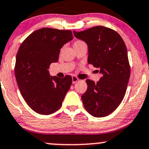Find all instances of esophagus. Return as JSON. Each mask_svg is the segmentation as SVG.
I'll use <instances>...</instances> for the list:
<instances>
[{
  "instance_id": "1",
  "label": "esophagus",
  "mask_w": 149,
  "mask_h": 149,
  "mask_svg": "<svg viewBox=\"0 0 149 149\" xmlns=\"http://www.w3.org/2000/svg\"><path fill=\"white\" fill-rule=\"evenodd\" d=\"M78 81H79V79H78L77 77H76V76H73V77H72V81H73V84H75L76 82H77Z\"/></svg>"
}]
</instances>
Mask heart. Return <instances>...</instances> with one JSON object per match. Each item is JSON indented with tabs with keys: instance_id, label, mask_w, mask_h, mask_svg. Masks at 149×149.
Wrapping results in <instances>:
<instances>
[{
	"instance_id": "heart-1",
	"label": "heart",
	"mask_w": 149,
	"mask_h": 149,
	"mask_svg": "<svg viewBox=\"0 0 149 149\" xmlns=\"http://www.w3.org/2000/svg\"><path fill=\"white\" fill-rule=\"evenodd\" d=\"M84 42L81 41V40H77V41H76L74 42V44H73V46L74 45H79V44H81V43H83Z\"/></svg>"
}]
</instances>
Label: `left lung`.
<instances>
[{"label": "left lung", "instance_id": "8db88e82", "mask_svg": "<svg viewBox=\"0 0 149 149\" xmlns=\"http://www.w3.org/2000/svg\"><path fill=\"white\" fill-rule=\"evenodd\" d=\"M74 36L87 44L88 63L100 68L98 82L87 79L86 91L81 96L86 110L96 118L112 113L125 94L130 68L125 44L115 30L102 26L76 32Z\"/></svg>", "mask_w": 149, "mask_h": 149}]
</instances>
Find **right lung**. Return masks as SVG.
I'll return each instance as SVG.
<instances>
[{
    "label": "right lung",
    "mask_w": 149,
    "mask_h": 149,
    "mask_svg": "<svg viewBox=\"0 0 149 149\" xmlns=\"http://www.w3.org/2000/svg\"><path fill=\"white\" fill-rule=\"evenodd\" d=\"M72 40L70 30L42 28L29 35L18 50L16 82L24 100L37 113L50 115L62 105L72 78L50 76L48 69L58 61L61 47Z\"/></svg>",
    "instance_id": "add662e5"
}]
</instances>
